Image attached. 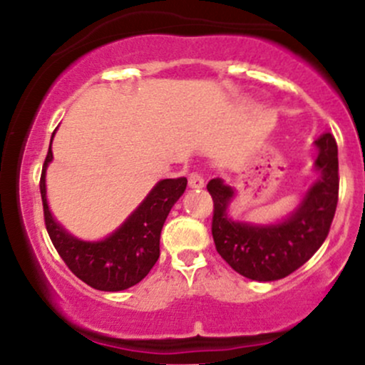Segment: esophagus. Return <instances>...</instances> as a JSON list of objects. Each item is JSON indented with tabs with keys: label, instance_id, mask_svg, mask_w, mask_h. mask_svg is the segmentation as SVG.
<instances>
[{
	"label": "esophagus",
	"instance_id": "34e87169",
	"mask_svg": "<svg viewBox=\"0 0 365 365\" xmlns=\"http://www.w3.org/2000/svg\"><path fill=\"white\" fill-rule=\"evenodd\" d=\"M188 187L199 190V188L204 187V178L200 177L199 173H192L190 177H188Z\"/></svg>",
	"mask_w": 365,
	"mask_h": 365
}]
</instances>
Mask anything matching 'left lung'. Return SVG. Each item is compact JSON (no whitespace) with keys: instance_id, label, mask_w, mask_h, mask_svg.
Returning a JSON list of instances; mask_svg holds the SVG:
<instances>
[{"instance_id":"8db88e82","label":"left lung","mask_w":365,"mask_h":365,"mask_svg":"<svg viewBox=\"0 0 365 365\" xmlns=\"http://www.w3.org/2000/svg\"><path fill=\"white\" fill-rule=\"evenodd\" d=\"M316 180L297 207L282 220L252 223L233 220L230 204L235 188L212 178L207 190L215 200L212 238L216 250L238 274L254 282H274L299 269L316 254L329 232L338 202V145L329 132L314 140Z\"/></svg>"}]
</instances>
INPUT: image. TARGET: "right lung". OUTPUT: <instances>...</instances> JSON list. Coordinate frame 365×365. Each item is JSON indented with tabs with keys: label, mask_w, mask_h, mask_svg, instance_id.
I'll return each instance as SVG.
<instances>
[{
	"label": "right lung",
	"mask_w": 365,
	"mask_h": 365,
	"mask_svg": "<svg viewBox=\"0 0 365 365\" xmlns=\"http://www.w3.org/2000/svg\"><path fill=\"white\" fill-rule=\"evenodd\" d=\"M51 161L53 150L49 145L41 175V197L46 230L66 266L96 290L121 292L142 282L159 259L163 225L171 207L185 192L187 178L159 180L139 207L115 232L101 240H82L66 232L49 211L46 170Z\"/></svg>",
	"instance_id": "add662e5"
}]
</instances>
